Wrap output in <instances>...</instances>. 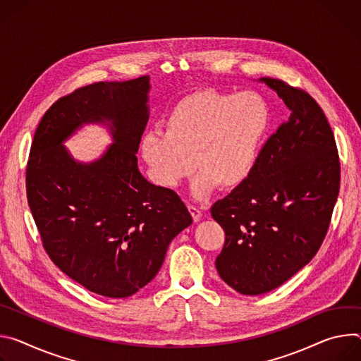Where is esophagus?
I'll list each match as a JSON object with an SVG mask.
<instances>
[{"label": "esophagus", "mask_w": 361, "mask_h": 361, "mask_svg": "<svg viewBox=\"0 0 361 361\" xmlns=\"http://www.w3.org/2000/svg\"><path fill=\"white\" fill-rule=\"evenodd\" d=\"M188 209H189V212H190V215H192V218H193V221L195 222H199L201 221V218H202V212H201V209H197L196 207H193V205H189L188 207Z\"/></svg>", "instance_id": "obj_1"}]
</instances>
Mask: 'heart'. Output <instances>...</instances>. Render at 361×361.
<instances>
[{
	"mask_svg": "<svg viewBox=\"0 0 361 361\" xmlns=\"http://www.w3.org/2000/svg\"><path fill=\"white\" fill-rule=\"evenodd\" d=\"M269 125L271 111L259 94L202 89L169 110L165 133L153 130L142 137L140 153L153 180L164 188L176 186L196 165L192 192L205 197L218 185L228 190L247 182Z\"/></svg>",
	"mask_w": 361,
	"mask_h": 361,
	"instance_id": "1",
	"label": "heart"
}]
</instances>
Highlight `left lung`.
<instances>
[{"instance_id":"8db88e82","label":"left lung","mask_w":361,"mask_h":361,"mask_svg":"<svg viewBox=\"0 0 361 361\" xmlns=\"http://www.w3.org/2000/svg\"><path fill=\"white\" fill-rule=\"evenodd\" d=\"M258 82L283 99L290 117L264 145L247 182L211 208L225 231L216 271L244 295L279 287L311 261L340 189L336 140L322 107L281 80Z\"/></svg>"}]
</instances>
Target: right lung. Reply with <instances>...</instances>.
<instances>
[{
    "instance_id": "add662e5",
    "label": "right lung",
    "mask_w": 361,
    "mask_h": 361,
    "mask_svg": "<svg viewBox=\"0 0 361 361\" xmlns=\"http://www.w3.org/2000/svg\"><path fill=\"white\" fill-rule=\"evenodd\" d=\"M149 90L143 75L59 99L35 130L27 165L28 205L49 257L75 283L109 298L149 284L172 239L192 224L179 195L150 183L137 168ZM86 124L104 126L114 143L80 163L63 142Z\"/></svg>"
}]
</instances>
